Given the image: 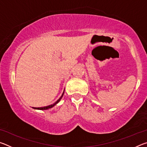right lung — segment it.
<instances>
[{"label":"right lung","instance_id":"obj_1","mask_svg":"<svg viewBox=\"0 0 147 147\" xmlns=\"http://www.w3.org/2000/svg\"><path fill=\"white\" fill-rule=\"evenodd\" d=\"M63 93H64V91H63V94H62V95L61 96V97L59 98L58 100H57L55 103L54 104H51V105H50V106H45V107H41V108H33L34 109H41V110H45V109H49V108H53V107L54 106H55L56 104H57V103H58L59 102V100H61V98H62V96H63Z\"/></svg>","mask_w":147,"mask_h":147}]
</instances>
